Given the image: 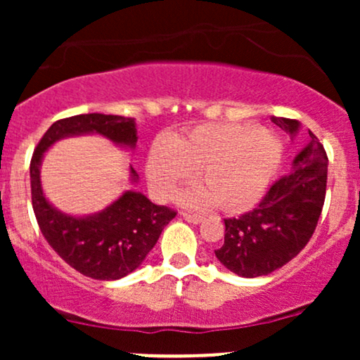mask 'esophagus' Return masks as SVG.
Segmentation results:
<instances>
[{"label": "esophagus", "instance_id": "obj_1", "mask_svg": "<svg viewBox=\"0 0 360 360\" xmlns=\"http://www.w3.org/2000/svg\"><path fill=\"white\" fill-rule=\"evenodd\" d=\"M184 220L193 223V225H198V223L203 221V217L201 214H196V213H183Z\"/></svg>", "mask_w": 360, "mask_h": 360}]
</instances>
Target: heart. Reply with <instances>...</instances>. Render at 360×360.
Instances as JSON below:
<instances>
[{
	"mask_svg": "<svg viewBox=\"0 0 360 360\" xmlns=\"http://www.w3.org/2000/svg\"><path fill=\"white\" fill-rule=\"evenodd\" d=\"M284 146L274 131L257 125H203L171 142L152 143L147 177L159 200H167L196 172L200 188L186 191V206L217 205L237 213L254 206L267 191L281 162Z\"/></svg>",
	"mask_w": 360,
	"mask_h": 360,
	"instance_id": "obj_1",
	"label": "heart"
}]
</instances>
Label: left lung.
<instances>
[{"label": "left lung", "mask_w": 360, "mask_h": 360, "mask_svg": "<svg viewBox=\"0 0 360 360\" xmlns=\"http://www.w3.org/2000/svg\"><path fill=\"white\" fill-rule=\"evenodd\" d=\"M295 137L300 122L272 117ZM328 157L309 131V143L291 164V172L271 186L257 208L225 220V242L214 255L242 278H259L295 259L309 242L325 203Z\"/></svg>", "instance_id": "obj_1"}]
</instances>
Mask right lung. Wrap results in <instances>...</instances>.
<instances>
[{
    "label": "right lung",
    "mask_w": 360,
    "mask_h": 360,
    "mask_svg": "<svg viewBox=\"0 0 360 360\" xmlns=\"http://www.w3.org/2000/svg\"><path fill=\"white\" fill-rule=\"evenodd\" d=\"M103 135L122 147L135 148V118L88 113L57 120L40 139L30 162L32 206L40 232L57 254L81 274L98 281H115L134 272L154 249L174 210L154 205L139 191H125L101 212L88 217L62 213L45 198L40 183L44 154L57 140L76 135ZM131 183L139 174L130 167Z\"/></svg>",
    "instance_id": "right-lung-1"
}]
</instances>
